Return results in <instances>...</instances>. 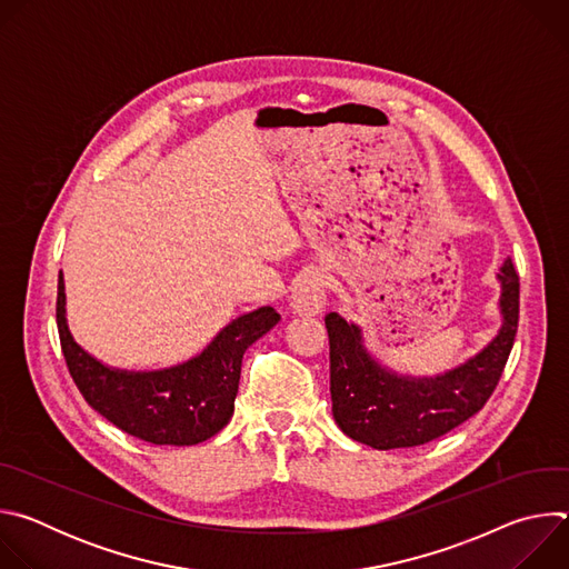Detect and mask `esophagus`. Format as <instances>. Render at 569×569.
Instances as JSON below:
<instances>
[{
	"label": "esophagus",
	"instance_id": "34e87169",
	"mask_svg": "<svg viewBox=\"0 0 569 569\" xmlns=\"http://www.w3.org/2000/svg\"><path fill=\"white\" fill-rule=\"evenodd\" d=\"M323 303H327V279L321 272H306L292 290L290 306L297 315H319Z\"/></svg>",
	"mask_w": 569,
	"mask_h": 569
}]
</instances>
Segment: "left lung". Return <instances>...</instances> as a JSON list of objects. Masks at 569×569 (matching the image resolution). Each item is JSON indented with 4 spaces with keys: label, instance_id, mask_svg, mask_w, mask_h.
Wrapping results in <instances>:
<instances>
[{
    "label": "left lung",
    "instance_id": "8db88e82",
    "mask_svg": "<svg viewBox=\"0 0 569 569\" xmlns=\"http://www.w3.org/2000/svg\"><path fill=\"white\" fill-rule=\"evenodd\" d=\"M502 283V329L475 358L435 376H400L378 365L365 349L362 331L338 312L327 315L331 345V400L338 428L353 441L376 450L412 448L455 430L496 391L520 312V277L507 259L498 272Z\"/></svg>",
    "mask_w": 569,
    "mask_h": 569
}]
</instances>
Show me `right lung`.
Here are the masks:
<instances>
[{"label": "right lung", "instance_id": "right-lung-1", "mask_svg": "<svg viewBox=\"0 0 569 569\" xmlns=\"http://www.w3.org/2000/svg\"><path fill=\"white\" fill-rule=\"evenodd\" d=\"M281 315L263 306L236 317L196 358L159 371L112 369L80 349L64 317V281L58 277L56 321L67 369L101 417L154 446H196L218 435L233 415L240 362Z\"/></svg>", "mask_w": 569, "mask_h": 569}]
</instances>
